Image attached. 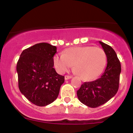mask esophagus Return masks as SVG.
Segmentation results:
<instances>
[{
  "mask_svg": "<svg viewBox=\"0 0 133 133\" xmlns=\"http://www.w3.org/2000/svg\"><path fill=\"white\" fill-rule=\"evenodd\" d=\"M71 78H72V77H71V76H69V75H65V77H64V79L65 80H69Z\"/></svg>",
  "mask_w": 133,
  "mask_h": 133,
  "instance_id": "34e87169",
  "label": "esophagus"
}]
</instances>
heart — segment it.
Wrapping results in <instances>:
<instances>
[{
    "label": "heart",
    "instance_id": "1",
    "mask_svg": "<svg viewBox=\"0 0 133 133\" xmlns=\"http://www.w3.org/2000/svg\"><path fill=\"white\" fill-rule=\"evenodd\" d=\"M107 61V56L101 48L91 46L72 47L64 53L53 57V64L58 73L63 74L72 67L84 80H92L101 73Z\"/></svg>",
    "mask_w": 133,
    "mask_h": 133
}]
</instances>
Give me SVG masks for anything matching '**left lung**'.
<instances>
[{
  "label": "left lung",
  "mask_w": 133,
  "mask_h": 133,
  "mask_svg": "<svg viewBox=\"0 0 133 133\" xmlns=\"http://www.w3.org/2000/svg\"><path fill=\"white\" fill-rule=\"evenodd\" d=\"M99 43L107 58L105 70L98 79L83 83L77 92L80 101L91 108L106 103L117 94L121 72V63L114 49L103 42Z\"/></svg>",
  "instance_id": "left-lung-1"
}]
</instances>
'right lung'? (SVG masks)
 <instances>
[{"mask_svg": "<svg viewBox=\"0 0 133 133\" xmlns=\"http://www.w3.org/2000/svg\"><path fill=\"white\" fill-rule=\"evenodd\" d=\"M55 46L41 43L22 52L16 64L18 88L29 101L39 107L55 101L64 77L53 68Z\"/></svg>", "mask_w": 133, "mask_h": 133, "instance_id": "obj_1", "label": "right lung"}]
</instances>
